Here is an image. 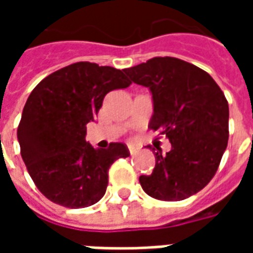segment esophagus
Listing matches in <instances>:
<instances>
[{
    "instance_id": "34e87169",
    "label": "esophagus",
    "mask_w": 253,
    "mask_h": 253,
    "mask_svg": "<svg viewBox=\"0 0 253 253\" xmlns=\"http://www.w3.org/2000/svg\"><path fill=\"white\" fill-rule=\"evenodd\" d=\"M128 152H130V154H135L138 152V148L137 146H132V145H130V146H128Z\"/></svg>"
}]
</instances>
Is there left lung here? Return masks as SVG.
Instances as JSON below:
<instances>
[{"instance_id":"left-lung-1","label":"left lung","mask_w":253,"mask_h":253,"mask_svg":"<svg viewBox=\"0 0 253 253\" xmlns=\"http://www.w3.org/2000/svg\"><path fill=\"white\" fill-rule=\"evenodd\" d=\"M123 72L150 89L154 114L149 128L169 139L172 149L153 152L152 175L139 176L154 199L183 201L206 187L228 146L229 105L211 76L173 57H156ZM154 150V149H153Z\"/></svg>"}]
</instances>
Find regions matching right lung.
Segmentation results:
<instances>
[{
  "mask_svg": "<svg viewBox=\"0 0 253 253\" xmlns=\"http://www.w3.org/2000/svg\"><path fill=\"white\" fill-rule=\"evenodd\" d=\"M130 84L123 70L77 62L51 73L31 92L17 138L28 173L47 199L81 209L104 196L110 167L130 152L121 142L94 149L85 141L86 125L105 94Z\"/></svg>",
  "mask_w": 253,
  "mask_h": 253,
  "instance_id": "obj_1",
  "label": "right lung"
}]
</instances>
